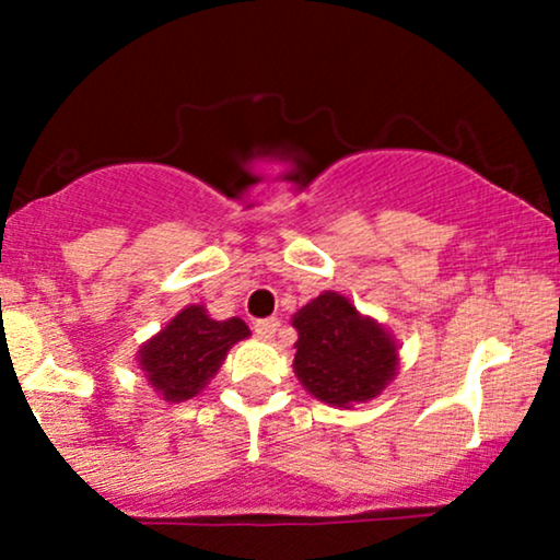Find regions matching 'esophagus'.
I'll return each mask as SVG.
<instances>
[{
	"instance_id": "34e87169",
	"label": "esophagus",
	"mask_w": 560,
	"mask_h": 560,
	"mask_svg": "<svg viewBox=\"0 0 560 560\" xmlns=\"http://www.w3.org/2000/svg\"><path fill=\"white\" fill-rule=\"evenodd\" d=\"M276 331H279V320L276 318L255 320V334H258L260 339H273Z\"/></svg>"
}]
</instances>
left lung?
Wrapping results in <instances>:
<instances>
[{
  "label": "left lung",
  "mask_w": 560,
  "mask_h": 560,
  "mask_svg": "<svg viewBox=\"0 0 560 560\" xmlns=\"http://www.w3.org/2000/svg\"><path fill=\"white\" fill-rule=\"evenodd\" d=\"M294 374L320 402L350 408L369 402L397 374V345L350 300L324 292L294 313Z\"/></svg>",
  "instance_id": "left-lung-1"
}]
</instances>
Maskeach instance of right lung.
I'll return each mask as SVG.
<instances>
[{"label":"right lung","mask_w":560,"mask_h":560,"mask_svg":"<svg viewBox=\"0 0 560 560\" xmlns=\"http://www.w3.org/2000/svg\"><path fill=\"white\" fill-rule=\"evenodd\" d=\"M249 329L242 318L213 320L202 305L184 307L139 350L147 382L168 402H184L215 376L223 358Z\"/></svg>","instance_id":"obj_1"}]
</instances>
